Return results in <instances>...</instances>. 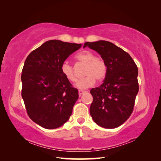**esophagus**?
I'll use <instances>...</instances> for the list:
<instances>
[{
	"mask_svg": "<svg viewBox=\"0 0 161 161\" xmlns=\"http://www.w3.org/2000/svg\"><path fill=\"white\" fill-rule=\"evenodd\" d=\"M86 91H84V90H79V95H80V96H81V95H82L83 94H84V93H86Z\"/></svg>",
	"mask_w": 161,
	"mask_h": 161,
	"instance_id": "obj_1",
	"label": "esophagus"
}]
</instances>
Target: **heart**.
Listing matches in <instances>:
<instances>
[{"label": "heart", "mask_w": 161, "mask_h": 161, "mask_svg": "<svg viewBox=\"0 0 161 161\" xmlns=\"http://www.w3.org/2000/svg\"><path fill=\"white\" fill-rule=\"evenodd\" d=\"M77 62L86 64L84 75L85 77L77 83V86L80 89H87L94 85L98 81H102L107 74V65L102 58L95 57V54L90 51L85 50L78 53L75 56ZM62 75L71 82H76L77 77L76 76L74 67L69 62H62L60 67Z\"/></svg>", "instance_id": "1"}]
</instances>
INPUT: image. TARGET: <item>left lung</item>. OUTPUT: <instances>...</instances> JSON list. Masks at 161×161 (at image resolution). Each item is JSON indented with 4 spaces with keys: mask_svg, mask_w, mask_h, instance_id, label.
<instances>
[{
    "mask_svg": "<svg viewBox=\"0 0 161 161\" xmlns=\"http://www.w3.org/2000/svg\"><path fill=\"white\" fill-rule=\"evenodd\" d=\"M99 53L107 65L102 85L91 89L93 102L90 114L97 125L114 129L123 124L132 114L138 92V67L129 53L105 40L84 43Z\"/></svg>",
    "mask_w": 161,
    "mask_h": 161,
    "instance_id": "1",
    "label": "left lung"
}]
</instances>
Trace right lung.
<instances>
[{
	"label": "right lung",
	"mask_w": 161,
	"mask_h": 161,
	"mask_svg": "<svg viewBox=\"0 0 161 161\" xmlns=\"http://www.w3.org/2000/svg\"><path fill=\"white\" fill-rule=\"evenodd\" d=\"M81 44L52 40L30 53L22 70V97L32 121L45 129L69 120L78 90L62 75L61 64Z\"/></svg>",
	"instance_id": "add662e5"
}]
</instances>
